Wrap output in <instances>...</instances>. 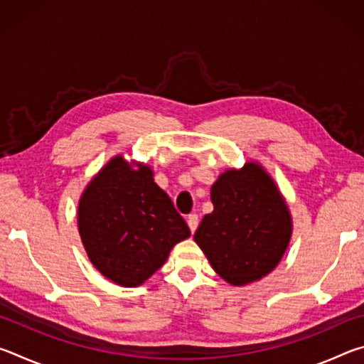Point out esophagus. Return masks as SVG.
Wrapping results in <instances>:
<instances>
[{
    "label": "esophagus",
    "instance_id": "34e87169",
    "mask_svg": "<svg viewBox=\"0 0 364 364\" xmlns=\"http://www.w3.org/2000/svg\"><path fill=\"white\" fill-rule=\"evenodd\" d=\"M197 225H199V217H197V213L188 215V226L191 232H194L197 230Z\"/></svg>",
    "mask_w": 364,
    "mask_h": 364
}]
</instances>
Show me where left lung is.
<instances>
[{
    "label": "left lung",
    "mask_w": 364,
    "mask_h": 364,
    "mask_svg": "<svg viewBox=\"0 0 364 364\" xmlns=\"http://www.w3.org/2000/svg\"><path fill=\"white\" fill-rule=\"evenodd\" d=\"M213 212L194 241L212 268L234 286L267 276L287 249L291 215L271 178L257 164L228 170L210 191Z\"/></svg>",
    "instance_id": "8db88e82"
}]
</instances>
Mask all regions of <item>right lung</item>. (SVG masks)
Here are the masks:
<instances>
[{
    "mask_svg": "<svg viewBox=\"0 0 364 364\" xmlns=\"http://www.w3.org/2000/svg\"><path fill=\"white\" fill-rule=\"evenodd\" d=\"M78 230L90 260L117 284L139 286L167 260L189 228L143 165L115 157L88 184L78 205Z\"/></svg>",
    "mask_w": 364,
    "mask_h": 364,
    "instance_id": "1",
    "label": "right lung"
}]
</instances>
